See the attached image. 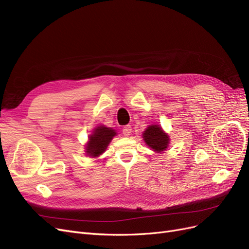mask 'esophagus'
I'll return each instance as SVG.
<instances>
[{"mask_svg": "<svg viewBox=\"0 0 249 249\" xmlns=\"http://www.w3.org/2000/svg\"><path fill=\"white\" fill-rule=\"evenodd\" d=\"M122 131H123V134H124L125 136H129V135L131 134V132H132L131 126H130V125H126V126H124V127H123V129H122Z\"/></svg>", "mask_w": 249, "mask_h": 249, "instance_id": "1", "label": "esophagus"}]
</instances>
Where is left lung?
Returning <instances> with one entry per match:
<instances>
[{"label": "left lung", "mask_w": 249, "mask_h": 249, "mask_svg": "<svg viewBox=\"0 0 249 249\" xmlns=\"http://www.w3.org/2000/svg\"><path fill=\"white\" fill-rule=\"evenodd\" d=\"M142 140L156 153H162L170 146V136L161 126L157 124H152L147 127V129L142 132Z\"/></svg>", "instance_id": "left-lung-1"}]
</instances>
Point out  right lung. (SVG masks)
Returning a JSON list of instances; mask_svg holds the SVG:
<instances>
[{"label": "right lung", "instance_id": "right-lung-1", "mask_svg": "<svg viewBox=\"0 0 249 249\" xmlns=\"http://www.w3.org/2000/svg\"><path fill=\"white\" fill-rule=\"evenodd\" d=\"M116 135V130L110 127L100 125L94 128L86 143V154L92 158L99 157L106 152L109 142Z\"/></svg>", "mask_w": 249, "mask_h": 249}]
</instances>
